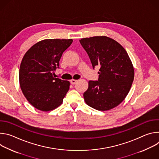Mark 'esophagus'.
I'll return each mask as SVG.
<instances>
[{
	"label": "esophagus",
	"mask_w": 159,
	"mask_h": 159,
	"mask_svg": "<svg viewBox=\"0 0 159 159\" xmlns=\"http://www.w3.org/2000/svg\"><path fill=\"white\" fill-rule=\"evenodd\" d=\"M77 82V80H75V79H72V80H70V83H71V84H72V85L76 84Z\"/></svg>",
	"instance_id": "1"
}]
</instances>
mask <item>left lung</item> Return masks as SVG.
Here are the masks:
<instances>
[{
  "label": "left lung",
  "mask_w": 159,
  "mask_h": 159,
  "mask_svg": "<svg viewBox=\"0 0 159 159\" xmlns=\"http://www.w3.org/2000/svg\"><path fill=\"white\" fill-rule=\"evenodd\" d=\"M79 41L93 69L100 67L98 80H89L84 93L85 103L98 111L116 107L128 95L134 79L133 66L126 51L116 41L104 36Z\"/></svg>",
  "instance_id": "8db88e82"
}]
</instances>
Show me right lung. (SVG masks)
Wrapping results in <instances>:
<instances>
[{"mask_svg":"<svg viewBox=\"0 0 159 159\" xmlns=\"http://www.w3.org/2000/svg\"><path fill=\"white\" fill-rule=\"evenodd\" d=\"M72 39H46L32 46L22 58L19 74V84L28 102L42 111L56 109L63 102L70 82L54 78L63 53Z\"/></svg>","mask_w":159,"mask_h":159,"instance_id":"1","label":"right lung"}]
</instances>
